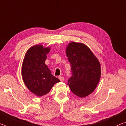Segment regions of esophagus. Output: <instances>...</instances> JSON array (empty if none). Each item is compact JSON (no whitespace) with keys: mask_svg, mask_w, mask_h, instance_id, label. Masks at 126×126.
I'll list each match as a JSON object with an SVG mask.
<instances>
[{"mask_svg":"<svg viewBox=\"0 0 126 126\" xmlns=\"http://www.w3.org/2000/svg\"><path fill=\"white\" fill-rule=\"evenodd\" d=\"M58 78L59 79H60L61 82H63V81L64 80V78L63 77H62V76H59Z\"/></svg>","mask_w":126,"mask_h":126,"instance_id":"1","label":"esophagus"}]
</instances>
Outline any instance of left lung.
<instances>
[{
    "mask_svg": "<svg viewBox=\"0 0 126 126\" xmlns=\"http://www.w3.org/2000/svg\"><path fill=\"white\" fill-rule=\"evenodd\" d=\"M72 76L68 84L71 91L83 98L96 88L101 78V64L91 50L81 43L71 42L66 48Z\"/></svg>",
    "mask_w": 126,
    "mask_h": 126,
    "instance_id": "obj_1",
    "label": "left lung"
}]
</instances>
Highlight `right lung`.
Returning a JSON list of instances; mask_svg holds the SVG:
<instances>
[{
	"mask_svg": "<svg viewBox=\"0 0 126 126\" xmlns=\"http://www.w3.org/2000/svg\"><path fill=\"white\" fill-rule=\"evenodd\" d=\"M49 47L35 45L27 50L23 60L22 76L28 89L38 97L49 93L52 87L60 82L51 74L45 64L47 54L50 52Z\"/></svg>",
	"mask_w": 126,
	"mask_h": 126,
	"instance_id": "right-lung-1",
	"label": "right lung"
}]
</instances>
